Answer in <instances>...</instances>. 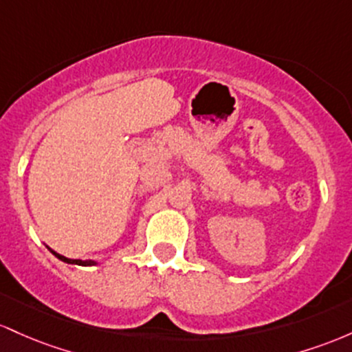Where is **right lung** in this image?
<instances>
[{"label": "right lung", "mask_w": 352, "mask_h": 352, "mask_svg": "<svg viewBox=\"0 0 352 352\" xmlns=\"http://www.w3.org/2000/svg\"><path fill=\"white\" fill-rule=\"evenodd\" d=\"M50 251L53 252V254L56 256L58 259H61L63 263H68V264H78V266H91V264H96L94 261H81V259H69V258H66V256L58 254V252H54L53 250H50Z\"/></svg>", "instance_id": "right-lung-1"}]
</instances>
